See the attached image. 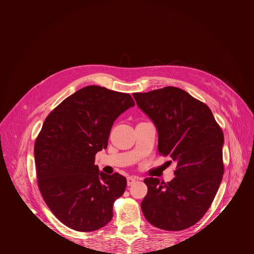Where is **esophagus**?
Returning a JSON list of instances; mask_svg holds the SVG:
<instances>
[{"label": "esophagus", "mask_w": 254, "mask_h": 254, "mask_svg": "<svg viewBox=\"0 0 254 254\" xmlns=\"http://www.w3.org/2000/svg\"><path fill=\"white\" fill-rule=\"evenodd\" d=\"M138 180V178L137 177H132V176H128L127 178V185L128 186H130V185H132L134 184L136 181Z\"/></svg>", "instance_id": "esophagus-1"}]
</instances>
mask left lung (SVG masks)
Segmentation results:
<instances>
[{
	"label": "left lung",
	"mask_w": 254,
	"mask_h": 254,
	"mask_svg": "<svg viewBox=\"0 0 254 254\" xmlns=\"http://www.w3.org/2000/svg\"><path fill=\"white\" fill-rule=\"evenodd\" d=\"M132 96L156 127L159 154L177 164L170 182L144 180L148 191L141 203L143 214L158 229H189L206 214L222 180V129L209 107L181 88Z\"/></svg>",
	"instance_id": "left-lung-1"
}]
</instances>
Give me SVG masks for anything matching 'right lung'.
Returning <instances> with one entry per match:
<instances>
[{
    "mask_svg": "<svg viewBox=\"0 0 254 254\" xmlns=\"http://www.w3.org/2000/svg\"><path fill=\"white\" fill-rule=\"evenodd\" d=\"M135 106L128 93L98 85L79 89L53 109L35 142L38 186L55 216L78 232L97 231L113 217L127 179L95 165L115 119Z\"/></svg>",
    "mask_w": 254,
    "mask_h": 254,
    "instance_id": "1",
    "label": "right lung"
}]
</instances>
